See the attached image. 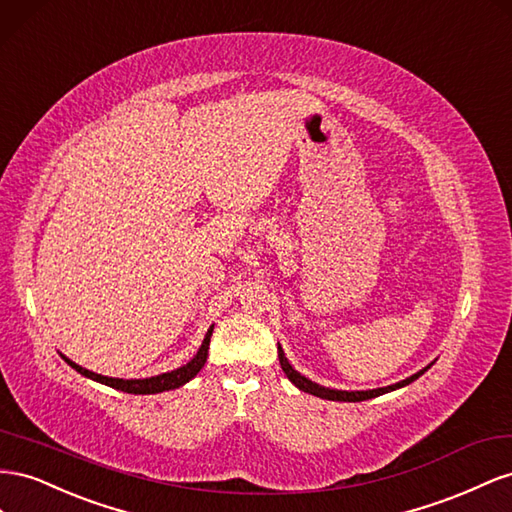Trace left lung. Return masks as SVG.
<instances>
[{"instance_id": "obj_1", "label": "left lung", "mask_w": 512, "mask_h": 512, "mask_svg": "<svg viewBox=\"0 0 512 512\" xmlns=\"http://www.w3.org/2000/svg\"><path fill=\"white\" fill-rule=\"evenodd\" d=\"M279 362H281V369H283V371H285V375L289 377V382H291V384H296L300 390L309 392V394H315V397H319V399H328V401H352V403H356V401H367V399L379 397V394H384V392H390V390H397V388H401V386L412 384L414 379H418L422 373H425V371L429 369V367H427V369H422V371H418L416 375L403 379V382H399V384H392V386H386V388L364 390V392H347V390H330V388H324V386H319V384L311 382V379H306L304 375H300L294 367H291L289 360L285 358L281 345H279Z\"/></svg>"}]
</instances>
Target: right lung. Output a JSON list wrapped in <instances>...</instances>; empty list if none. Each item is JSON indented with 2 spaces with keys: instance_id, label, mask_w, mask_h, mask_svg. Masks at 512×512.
<instances>
[{
  "instance_id": "obj_1",
  "label": "right lung",
  "mask_w": 512,
  "mask_h": 512,
  "mask_svg": "<svg viewBox=\"0 0 512 512\" xmlns=\"http://www.w3.org/2000/svg\"><path fill=\"white\" fill-rule=\"evenodd\" d=\"M212 330L214 326H210L206 339H203L201 347L197 356L184 364V367L175 369L171 373H163V375H156V377H148V379H118V377H105V375H98V373H92L87 371L83 367H79V364H75L72 360L64 358L72 369L79 371L81 375L90 377V379H96V382L105 384V386H111L115 390H122V392H128V394H156V392H165V390H173V388H180L184 386L186 382H191V379L201 371L203 364H206L208 360V347H210V337H212Z\"/></svg>"
}]
</instances>
